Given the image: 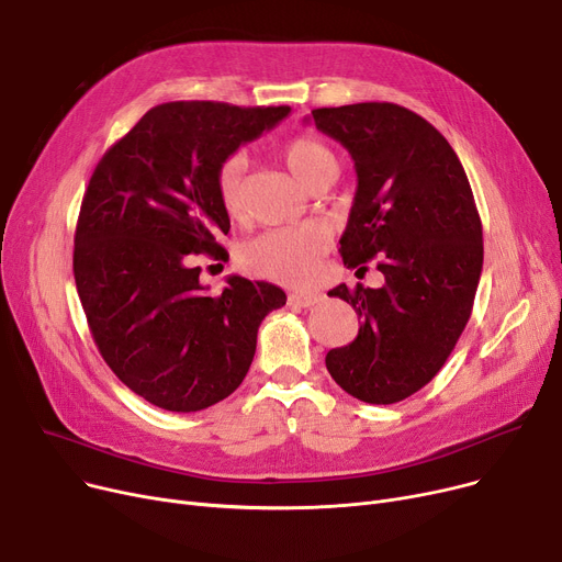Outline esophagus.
Segmentation results:
<instances>
[{
    "mask_svg": "<svg viewBox=\"0 0 562 562\" xmlns=\"http://www.w3.org/2000/svg\"><path fill=\"white\" fill-rule=\"evenodd\" d=\"M321 301L316 291H291L289 293V305L293 307H312Z\"/></svg>",
    "mask_w": 562,
    "mask_h": 562,
    "instance_id": "1",
    "label": "esophagus"
}]
</instances>
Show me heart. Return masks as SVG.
Wrapping results in <instances>:
<instances>
[{"label": "heart", "instance_id": "1", "mask_svg": "<svg viewBox=\"0 0 562 562\" xmlns=\"http://www.w3.org/2000/svg\"><path fill=\"white\" fill-rule=\"evenodd\" d=\"M284 161L305 184H310L328 166H337L335 155L312 136L289 140L284 145ZM246 168L248 159L244 153L227 155L216 168V193L223 210L232 216L244 210ZM326 250L328 232L321 225L310 223L255 236L241 248V261L257 276H266L284 284H303L316 276Z\"/></svg>", "mask_w": 562, "mask_h": 562}]
</instances>
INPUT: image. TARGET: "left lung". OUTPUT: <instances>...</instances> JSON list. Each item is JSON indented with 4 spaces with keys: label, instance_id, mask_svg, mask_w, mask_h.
<instances>
[{
    "label": "left lung",
    "instance_id": "1",
    "mask_svg": "<svg viewBox=\"0 0 562 562\" xmlns=\"http://www.w3.org/2000/svg\"><path fill=\"white\" fill-rule=\"evenodd\" d=\"M318 132L356 161L341 257L362 271L380 257V289L335 286L362 326L333 348L326 367L364 403H398L437 375L474 307L483 271V227L464 168L449 140L415 111L392 102L314 109Z\"/></svg>",
    "mask_w": 562,
    "mask_h": 562
}]
</instances>
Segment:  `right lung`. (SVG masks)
Wrapping results in <instances>:
<instances>
[{
	"instance_id": "obj_1",
	"label": "right lung",
	"mask_w": 562,
	"mask_h": 562,
	"mask_svg": "<svg viewBox=\"0 0 562 562\" xmlns=\"http://www.w3.org/2000/svg\"><path fill=\"white\" fill-rule=\"evenodd\" d=\"M289 106L168 102L100 159L75 232V282L104 362L168 412H198L241 385L263 316L286 303L269 282L229 276L212 296L193 255L223 259L229 216L218 164L273 130Z\"/></svg>"
}]
</instances>
